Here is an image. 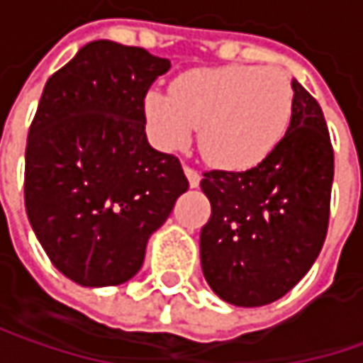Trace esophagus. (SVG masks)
Wrapping results in <instances>:
<instances>
[{
    "label": "esophagus",
    "mask_w": 363,
    "mask_h": 363,
    "mask_svg": "<svg viewBox=\"0 0 363 363\" xmlns=\"http://www.w3.org/2000/svg\"><path fill=\"white\" fill-rule=\"evenodd\" d=\"M184 174H186V179H189V184L195 189V186H199V182H201V174L195 170V168H191V166H184Z\"/></svg>",
    "instance_id": "obj_1"
}]
</instances>
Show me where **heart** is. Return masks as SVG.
I'll return each instance as SVG.
<instances>
[{"label":"heart","mask_w":363,"mask_h":363,"mask_svg":"<svg viewBox=\"0 0 363 363\" xmlns=\"http://www.w3.org/2000/svg\"><path fill=\"white\" fill-rule=\"evenodd\" d=\"M143 115L164 150L189 145L199 129V147L207 160L225 170H248L265 162L288 135L294 86L279 67L193 69L174 79L170 96L147 92Z\"/></svg>","instance_id":"obj_1"}]
</instances>
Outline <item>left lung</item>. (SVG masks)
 <instances>
[{"label":"left lung","instance_id":"8db88e82","mask_svg":"<svg viewBox=\"0 0 363 363\" xmlns=\"http://www.w3.org/2000/svg\"><path fill=\"white\" fill-rule=\"evenodd\" d=\"M294 86V117L279 147L246 172L209 170L201 189L211 218L201 228L205 281L234 306H265L294 288L327 238L333 145L318 102Z\"/></svg>","mask_w":363,"mask_h":363}]
</instances>
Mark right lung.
Masks as SVG:
<instances>
[{
  "instance_id": "1",
  "label": "right lung",
  "mask_w": 363,
  "mask_h": 363,
  "mask_svg": "<svg viewBox=\"0 0 363 363\" xmlns=\"http://www.w3.org/2000/svg\"><path fill=\"white\" fill-rule=\"evenodd\" d=\"M168 69L141 47L94 40L45 84L26 141L24 203L51 263L84 288L129 281L189 189L179 158L145 138L143 100Z\"/></svg>"
}]
</instances>
